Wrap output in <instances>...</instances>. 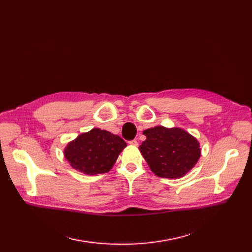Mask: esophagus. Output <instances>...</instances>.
Returning <instances> with one entry per match:
<instances>
[{"label":"esophagus","instance_id":"34e87169","mask_svg":"<svg viewBox=\"0 0 252 252\" xmlns=\"http://www.w3.org/2000/svg\"><path fill=\"white\" fill-rule=\"evenodd\" d=\"M128 144L131 145V146H137L138 141L137 140H130V141H128Z\"/></svg>","mask_w":252,"mask_h":252}]
</instances>
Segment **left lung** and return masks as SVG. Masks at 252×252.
<instances>
[{
    "label": "left lung",
    "mask_w": 252,
    "mask_h": 252,
    "mask_svg": "<svg viewBox=\"0 0 252 252\" xmlns=\"http://www.w3.org/2000/svg\"><path fill=\"white\" fill-rule=\"evenodd\" d=\"M143 134L146 140L139 149L150 169L158 177H184L199 159V143L186 130L155 126L145 129Z\"/></svg>",
    "instance_id": "1"
}]
</instances>
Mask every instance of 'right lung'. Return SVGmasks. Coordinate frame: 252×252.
Wrapping results in <instances>:
<instances>
[{"mask_svg":"<svg viewBox=\"0 0 252 252\" xmlns=\"http://www.w3.org/2000/svg\"><path fill=\"white\" fill-rule=\"evenodd\" d=\"M126 143L116 135L93 128L79 135L64 150L70 165L86 175L105 174L112 168Z\"/></svg>","mask_w":252,"mask_h":252,"instance_id":"1","label":"right lung"}]
</instances>
